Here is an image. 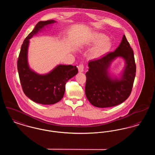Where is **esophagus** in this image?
I'll return each mask as SVG.
<instances>
[{"mask_svg": "<svg viewBox=\"0 0 155 155\" xmlns=\"http://www.w3.org/2000/svg\"><path fill=\"white\" fill-rule=\"evenodd\" d=\"M84 66L83 64H80L78 67V71L80 73L83 72L84 71Z\"/></svg>", "mask_w": 155, "mask_h": 155, "instance_id": "esophagus-1", "label": "esophagus"}]
</instances>
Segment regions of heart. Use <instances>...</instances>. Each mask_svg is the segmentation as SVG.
I'll return each mask as SVG.
<instances>
[{
	"label": "heart",
	"mask_w": 155,
	"mask_h": 155,
	"mask_svg": "<svg viewBox=\"0 0 155 155\" xmlns=\"http://www.w3.org/2000/svg\"><path fill=\"white\" fill-rule=\"evenodd\" d=\"M92 45H96L91 52L90 56L93 59L99 58L102 56L109 51L111 48V42L107 40V38L102 34H97L91 42Z\"/></svg>",
	"instance_id": "b5f03b06"
}]
</instances>
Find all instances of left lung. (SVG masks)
<instances>
[{
	"mask_svg": "<svg viewBox=\"0 0 155 155\" xmlns=\"http://www.w3.org/2000/svg\"><path fill=\"white\" fill-rule=\"evenodd\" d=\"M125 60L126 66L120 79L112 78L108 69L117 57ZM86 73L85 95L97 107H109L123 103L131 94L135 77L136 65L133 49L125 35L118 48L100 59L91 60Z\"/></svg>",
	"mask_w": 155,
	"mask_h": 155,
	"instance_id": "1",
	"label": "left lung"
}]
</instances>
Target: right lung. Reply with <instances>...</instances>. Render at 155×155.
Listing matches in <instances>:
<instances>
[{
    "instance_id": "add662e5",
    "label": "right lung",
    "mask_w": 155,
    "mask_h": 155,
    "mask_svg": "<svg viewBox=\"0 0 155 155\" xmlns=\"http://www.w3.org/2000/svg\"><path fill=\"white\" fill-rule=\"evenodd\" d=\"M56 22L54 20L39 21L26 37L21 45L17 60L19 78L25 95L31 100L42 104H53L64 96L67 81L78 73L77 67L59 64L46 74H39L32 70L28 63L30 39L44 28Z\"/></svg>"
}]
</instances>
